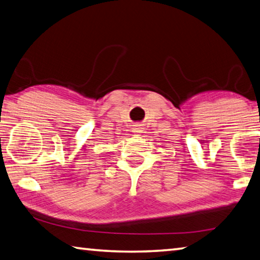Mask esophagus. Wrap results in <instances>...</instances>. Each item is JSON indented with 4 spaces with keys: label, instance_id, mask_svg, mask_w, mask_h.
I'll return each instance as SVG.
<instances>
[{
    "label": "esophagus",
    "instance_id": "1",
    "mask_svg": "<svg viewBox=\"0 0 260 260\" xmlns=\"http://www.w3.org/2000/svg\"><path fill=\"white\" fill-rule=\"evenodd\" d=\"M135 131L134 132H138V133H140L141 131H142V128H140V127H136V128H134Z\"/></svg>",
    "mask_w": 260,
    "mask_h": 260
}]
</instances>
